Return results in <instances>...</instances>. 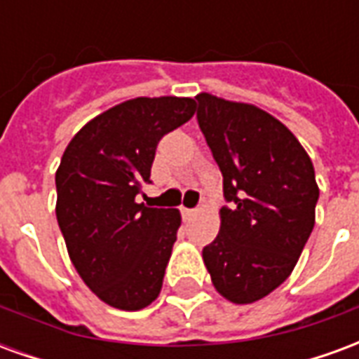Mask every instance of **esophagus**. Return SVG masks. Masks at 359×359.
<instances>
[{"label": "esophagus", "instance_id": "esophagus-1", "mask_svg": "<svg viewBox=\"0 0 359 359\" xmlns=\"http://www.w3.org/2000/svg\"><path fill=\"white\" fill-rule=\"evenodd\" d=\"M196 213V210H187V208H182V217L190 219Z\"/></svg>", "mask_w": 359, "mask_h": 359}]
</instances>
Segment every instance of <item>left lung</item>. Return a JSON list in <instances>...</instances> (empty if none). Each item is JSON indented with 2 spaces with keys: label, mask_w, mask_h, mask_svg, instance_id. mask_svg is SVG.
Masks as SVG:
<instances>
[{
  "label": "left lung",
  "mask_w": 359,
  "mask_h": 359,
  "mask_svg": "<svg viewBox=\"0 0 359 359\" xmlns=\"http://www.w3.org/2000/svg\"><path fill=\"white\" fill-rule=\"evenodd\" d=\"M198 125L223 175L221 229L203 264L221 296L262 300L292 273L316 225L313 163L278 118L250 103L198 94Z\"/></svg>",
  "instance_id": "8db88e82"
}]
</instances>
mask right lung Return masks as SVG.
<instances>
[{
	"label": "right lung",
	"instance_id": "add662e5",
	"mask_svg": "<svg viewBox=\"0 0 359 359\" xmlns=\"http://www.w3.org/2000/svg\"><path fill=\"white\" fill-rule=\"evenodd\" d=\"M192 97H136L103 111L69 142L55 172L57 223L74 269L113 308L136 311L161 292L179 210L136 202L156 148L192 118Z\"/></svg>",
	"mask_w": 359,
	"mask_h": 359
}]
</instances>
